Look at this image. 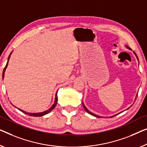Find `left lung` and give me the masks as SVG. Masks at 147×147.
<instances>
[{"instance_id": "left-lung-1", "label": "left lung", "mask_w": 147, "mask_h": 147, "mask_svg": "<svg viewBox=\"0 0 147 147\" xmlns=\"http://www.w3.org/2000/svg\"><path fill=\"white\" fill-rule=\"evenodd\" d=\"M125 47H126L127 48V49H129V50H131V48H130L129 47V46H127V45H126V46H125ZM133 53H134V54L135 55V56H136V57H137V59H138V61H139V59H138V57H137V55H136V53H135L134 51H133ZM137 94L136 95V97H135V100H136V98H137ZM82 106H83V107H84V108L85 109V110H86V112H88V113H90V115H93V116H94V117H98V118H100V117H101V116H99V115H96V114H94V113H92V112H91V111H90L88 110V109L86 108V107L84 106V103H83V102H82ZM129 108H127V109H128ZM119 113H117V114H119ZM117 114H115V115H112V116H111V117H114V116H115V115H117Z\"/></svg>"}]
</instances>
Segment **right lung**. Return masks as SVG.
Here are the masks:
<instances>
[{"mask_svg": "<svg viewBox=\"0 0 147 147\" xmlns=\"http://www.w3.org/2000/svg\"><path fill=\"white\" fill-rule=\"evenodd\" d=\"M12 52H11V53H10V54L9 55V56H8L7 63H6V66H5V67H4V70H3V78H4V73H5L6 69V68H7V67H8V61H9V59H10V55H11V54H12ZM10 103H11V102H10ZM57 103V92H56L55 98V102H54V104L52 105V106H51V108H50L49 109H48L47 110H46V111H43V112H39V113H28V112H26V111H23L22 109H19V108H18V109L20 111H21L22 112L24 113L25 114H26V115H30V116H33V117H41V116H43V115H46V114H47V113H49L50 112V111H51V110H53V109L55 108V107L56 106ZM11 104H12V103H11ZM12 106H14V105H13L12 104Z\"/></svg>", "mask_w": 147, "mask_h": 147, "instance_id": "obj_1", "label": "right lung"}]
</instances>
